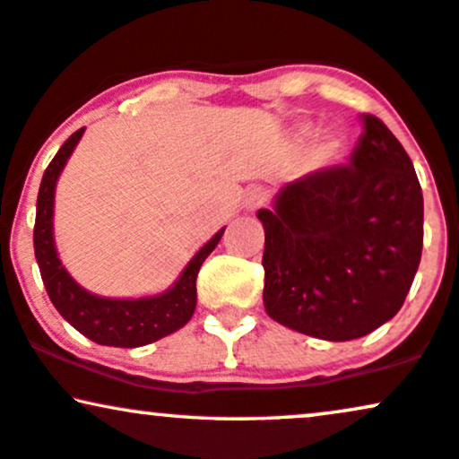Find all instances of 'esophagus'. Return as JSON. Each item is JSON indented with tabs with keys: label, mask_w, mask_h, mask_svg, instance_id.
<instances>
[{
	"label": "esophagus",
	"mask_w": 459,
	"mask_h": 459,
	"mask_svg": "<svg viewBox=\"0 0 459 459\" xmlns=\"http://www.w3.org/2000/svg\"><path fill=\"white\" fill-rule=\"evenodd\" d=\"M266 203V193L263 188H249L246 193V207L247 210H258V207H263Z\"/></svg>",
	"instance_id": "esophagus-1"
}]
</instances>
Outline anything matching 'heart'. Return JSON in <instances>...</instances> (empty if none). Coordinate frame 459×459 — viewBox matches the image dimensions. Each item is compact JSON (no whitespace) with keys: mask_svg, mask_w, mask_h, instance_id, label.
<instances>
[{"mask_svg":"<svg viewBox=\"0 0 459 459\" xmlns=\"http://www.w3.org/2000/svg\"><path fill=\"white\" fill-rule=\"evenodd\" d=\"M313 126H303L300 129V137L303 139H311L313 137ZM343 154V142H341L336 135H326L320 139V143H317V159L322 162H333L339 159V156Z\"/></svg>","mask_w":459,"mask_h":459,"instance_id":"b5f03b06","label":"heart"}]
</instances>
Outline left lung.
<instances>
[{
    "instance_id": "8db88e82",
    "label": "left lung",
    "mask_w": 459,
    "mask_h": 459,
    "mask_svg": "<svg viewBox=\"0 0 459 459\" xmlns=\"http://www.w3.org/2000/svg\"><path fill=\"white\" fill-rule=\"evenodd\" d=\"M350 165L280 190L264 226V309L324 341H351L392 320L421 260L423 196L403 143L373 114Z\"/></svg>"
}]
</instances>
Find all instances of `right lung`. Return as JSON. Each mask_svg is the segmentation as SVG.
Returning a JSON list of instances; mask_svg holds the SVG:
<instances>
[{"instance_id":"right-lung-1","label":"right lung","mask_w":459,"mask_h":459,"mask_svg":"<svg viewBox=\"0 0 459 459\" xmlns=\"http://www.w3.org/2000/svg\"><path fill=\"white\" fill-rule=\"evenodd\" d=\"M84 129H78L63 143L50 165L46 167L38 193L36 229H33V247L42 273L46 292L72 326L89 336L91 341L109 347H142L162 336L176 333L193 317L196 307V275L203 260L218 246L224 229L218 230L210 241L195 254L193 260L178 277L169 290L156 297L143 299H106L86 292L72 280L61 264L52 237V210H55V188L63 167L72 156L75 143Z\"/></svg>"}]
</instances>
